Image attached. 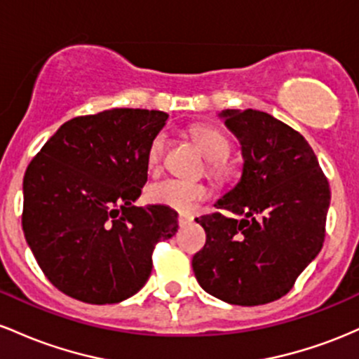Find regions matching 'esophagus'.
Returning <instances> with one entry per match:
<instances>
[{"instance_id":"obj_1","label":"esophagus","mask_w":359,"mask_h":359,"mask_svg":"<svg viewBox=\"0 0 359 359\" xmlns=\"http://www.w3.org/2000/svg\"><path fill=\"white\" fill-rule=\"evenodd\" d=\"M193 222V217L191 215H187V213H180L178 217V224L181 227H184V225H190Z\"/></svg>"}]
</instances>
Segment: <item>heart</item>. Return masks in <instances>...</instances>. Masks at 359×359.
<instances>
[{"mask_svg": "<svg viewBox=\"0 0 359 359\" xmlns=\"http://www.w3.org/2000/svg\"><path fill=\"white\" fill-rule=\"evenodd\" d=\"M193 139L198 144L203 154L210 159L212 175L224 178L229 172L227 158L231 154V140L222 130L212 126H200L193 130ZM166 139L164 135H156L147 149V166L154 171L161 166L164 156ZM149 200L156 205L172 208L176 212L190 213L208 198L207 187L198 183H187L181 180H164L154 183L147 191Z\"/></svg>", "mask_w": 359, "mask_h": 359, "instance_id": "heart-1", "label": "heart"}]
</instances>
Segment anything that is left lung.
<instances>
[{"label":"left lung","instance_id":"8db88e82","mask_svg":"<svg viewBox=\"0 0 359 359\" xmlns=\"http://www.w3.org/2000/svg\"><path fill=\"white\" fill-rule=\"evenodd\" d=\"M239 139L243 175L215 207L195 219L207 233L191 266L200 287L232 305L281 299L319 255L331 203L329 181L299 132L259 110L219 115Z\"/></svg>","mask_w":359,"mask_h":359}]
</instances>
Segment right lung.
Listing matches in <instances>:
<instances>
[{"label": "right lung", "mask_w": 359, "mask_h": 359, "mask_svg": "<svg viewBox=\"0 0 359 359\" xmlns=\"http://www.w3.org/2000/svg\"><path fill=\"white\" fill-rule=\"evenodd\" d=\"M168 114L111 108L76 116L43 144L23 178L22 225L43 275L86 304H118L146 285L152 251L178 213L135 207L147 149Z\"/></svg>", "instance_id": "right-lung-1"}]
</instances>
